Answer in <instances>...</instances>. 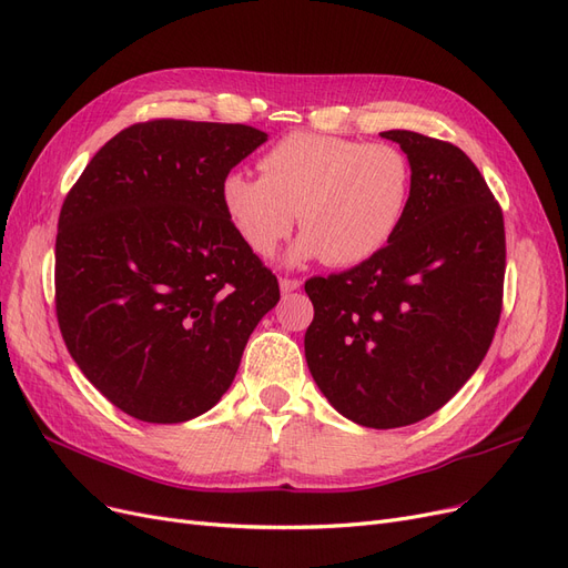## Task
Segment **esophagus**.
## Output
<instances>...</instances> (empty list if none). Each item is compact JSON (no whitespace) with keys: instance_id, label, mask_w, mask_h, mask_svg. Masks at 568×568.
Returning a JSON list of instances; mask_svg holds the SVG:
<instances>
[{"instance_id":"obj_1","label":"esophagus","mask_w":568,"mask_h":568,"mask_svg":"<svg viewBox=\"0 0 568 568\" xmlns=\"http://www.w3.org/2000/svg\"><path fill=\"white\" fill-rule=\"evenodd\" d=\"M300 287H302V281H297V278H287V276L281 278V290L285 292V295H287V292L300 290Z\"/></svg>"}]
</instances>
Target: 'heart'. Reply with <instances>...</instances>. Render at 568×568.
I'll list each match as a JSON object with an SVG mask.
<instances>
[{"label":"heart","instance_id":"obj_1","mask_svg":"<svg viewBox=\"0 0 568 568\" xmlns=\"http://www.w3.org/2000/svg\"><path fill=\"white\" fill-rule=\"evenodd\" d=\"M262 178L231 171L220 184L224 215L241 243L260 257L302 231L292 257L329 266L363 264L388 245L409 207L414 171L390 142H361L297 131L257 163Z\"/></svg>","mask_w":568,"mask_h":568}]
</instances>
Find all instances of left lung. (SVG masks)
I'll return each mask as SVG.
<instances>
[{"mask_svg": "<svg viewBox=\"0 0 568 568\" xmlns=\"http://www.w3.org/2000/svg\"><path fill=\"white\" fill-rule=\"evenodd\" d=\"M409 156L400 229L367 262L304 283L308 369L329 405L367 428L422 422L485 361L503 311L506 226L456 144L384 131Z\"/></svg>", "mask_w": 568, "mask_h": 568, "instance_id": "left-lung-1", "label": "left lung"}]
</instances>
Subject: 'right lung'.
Masks as SVG:
<instances>
[{
	"label": "right lung",
	"instance_id": "right-lung-1",
	"mask_svg": "<svg viewBox=\"0 0 568 568\" xmlns=\"http://www.w3.org/2000/svg\"><path fill=\"white\" fill-rule=\"evenodd\" d=\"M266 140L245 123L140 121L83 168L58 217L55 316L83 376L146 424L234 382L281 287L231 229L220 184Z\"/></svg>",
	"mask_w": 568,
	"mask_h": 568
}]
</instances>
